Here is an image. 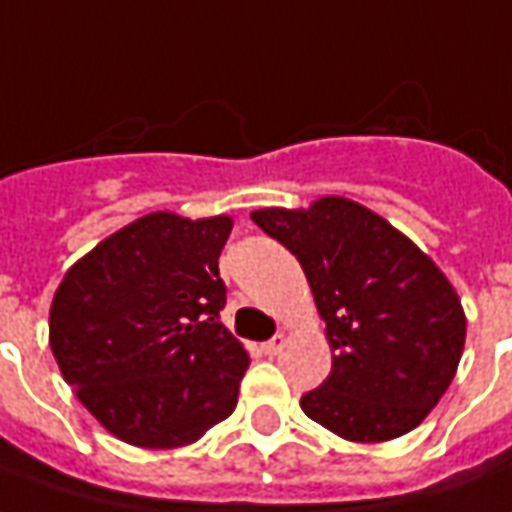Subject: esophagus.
Returning a JSON list of instances; mask_svg holds the SVG:
<instances>
[{"instance_id":"1","label":"esophagus","mask_w":512,"mask_h":512,"mask_svg":"<svg viewBox=\"0 0 512 512\" xmlns=\"http://www.w3.org/2000/svg\"><path fill=\"white\" fill-rule=\"evenodd\" d=\"M282 346H285V335H282V332H277V335H274V338H271V341H266L263 343V346H260V349H263V355H277V352H280Z\"/></svg>"}]
</instances>
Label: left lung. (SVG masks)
Masks as SVG:
<instances>
[{"mask_svg":"<svg viewBox=\"0 0 512 512\" xmlns=\"http://www.w3.org/2000/svg\"><path fill=\"white\" fill-rule=\"evenodd\" d=\"M260 230L296 255L327 324L332 371L302 410L346 441H391L438 405L466 343L452 282L410 238L343 196L266 207Z\"/></svg>","mask_w":512,"mask_h":512,"instance_id":"left-lung-1","label":"left lung"}]
</instances>
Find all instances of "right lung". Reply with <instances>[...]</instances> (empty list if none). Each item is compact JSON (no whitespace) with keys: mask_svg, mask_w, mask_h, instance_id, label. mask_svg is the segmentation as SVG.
<instances>
[{"mask_svg":"<svg viewBox=\"0 0 512 512\" xmlns=\"http://www.w3.org/2000/svg\"><path fill=\"white\" fill-rule=\"evenodd\" d=\"M230 216L149 213L77 260L57 285L49 346L88 413L121 441L174 449L238 405L249 366L219 321Z\"/></svg>","mask_w":512,"mask_h":512,"instance_id":"obj_1","label":"right lung"}]
</instances>
